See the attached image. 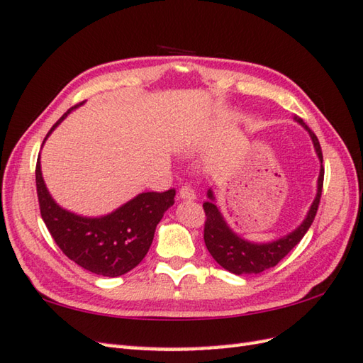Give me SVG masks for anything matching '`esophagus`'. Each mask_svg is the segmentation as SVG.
Returning a JSON list of instances; mask_svg holds the SVG:
<instances>
[{
    "label": "esophagus",
    "instance_id": "esophagus-1",
    "mask_svg": "<svg viewBox=\"0 0 363 363\" xmlns=\"http://www.w3.org/2000/svg\"><path fill=\"white\" fill-rule=\"evenodd\" d=\"M179 198L181 199H195L196 194H195V190L191 189L190 186H182L179 189Z\"/></svg>",
    "mask_w": 363,
    "mask_h": 363
}]
</instances>
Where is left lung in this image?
Segmentation results:
<instances>
[{"label":"left lung","instance_id":"obj_1","mask_svg":"<svg viewBox=\"0 0 363 363\" xmlns=\"http://www.w3.org/2000/svg\"><path fill=\"white\" fill-rule=\"evenodd\" d=\"M295 120L299 123V125H303L307 130H309L315 151H317L318 159L321 162V168H320V176H318L317 196L313 199L306 220L301 223V226H298L293 233L272 243L257 245V243L246 242L242 237H238L229 229L225 218L221 217L218 207L213 203L215 198H213L212 190L207 191L209 201H206L203 204V209L206 212L204 243L207 246V250H209L211 256L217 260V264H220L223 268L228 269L230 273L257 274L279 264V262L301 242V238L306 235V233L309 230L311 225L315 220V215H317L321 190H323V181H325V167H323L321 146L317 135L312 133L309 126L304 123V120L299 117H295Z\"/></svg>","mask_w":363,"mask_h":363}]
</instances>
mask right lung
Segmentation results:
<instances>
[{"instance_id":"add662e5","label":"right lung","mask_w":363,"mask_h":363,"mask_svg":"<svg viewBox=\"0 0 363 363\" xmlns=\"http://www.w3.org/2000/svg\"><path fill=\"white\" fill-rule=\"evenodd\" d=\"M74 107L57 120L46 137ZM35 186L42 218L56 245L74 264L107 277L125 274L140 264L176 195L174 189L162 194L145 191L106 217L87 218L62 209L51 198L42 177L40 157L35 165Z\"/></svg>"}]
</instances>
